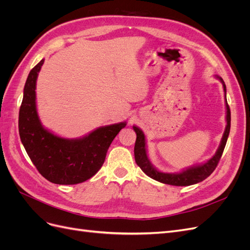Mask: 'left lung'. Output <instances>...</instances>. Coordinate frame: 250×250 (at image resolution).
<instances>
[{
	"label": "left lung",
	"instance_id": "left-lung-1",
	"mask_svg": "<svg viewBox=\"0 0 250 250\" xmlns=\"http://www.w3.org/2000/svg\"><path fill=\"white\" fill-rule=\"evenodd\" d=\"M221 81L224 94H225V108H226V126L223 133V137L221 139L220 145L218 147V150L214 156H211L208 161L204 162L203 164H199L196 166H192L184 169L183 171L177 173H165L160 170H157L154 166L151 164L150 160L147 155V144H146V137L141 128L133 126V130L137 133V140H135L134 145V158L135 163L142 169V171L154 180L160 181L162 184L171 185V186H191L198 184L200 181L204 180L208 177L211 173L216 169L217 165L220 161L221 155L223 153V150L225 148L226 142L230 130V109L226 100V86L223 79L221 77H216Z\"/></svg>",
	"mask_w": 250,
	"mask_h": 250
}]
</instances>
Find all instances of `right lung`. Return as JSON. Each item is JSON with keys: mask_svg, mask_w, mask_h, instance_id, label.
I'll return each instance as SVG.
<instances>
[{"mask_svg": "<svg viewBox=\"0 0 250 250\" xmlns=\"http://www.w3.org/2000/svg\"><path fill=\"white\" fill-rule=\"evenodd\" d=\"M42 59L30 71L19 115V132L30 160L53 184L77 185L100 170L111 142L126 122L97 128L82 138L65 139L44 128L36 108V80Z\"/></svg>", "mask_w": 250, "mask_h": 250, "instance_id": "1", "label": "right lung"}]
</instances>
